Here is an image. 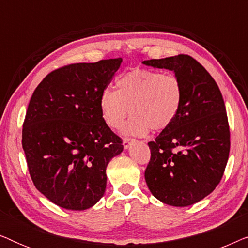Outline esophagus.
<instances>
[{
	"mask_svg": "<svg viewBox=\"0 0 248 248\" xmlns=\"http://www.w3.org/2000/svg\"><path fill=\"white\" fill-rule=\"evenodd\" d=\"M133 142H134V139L124 138V140H123V147H124V149H128V147H130L131 143H133Z\"/></svg>",
	"mask_w": 248,
	"mask_h": 248,
	"instance_id": "obj_1",
	"label": "esophagus"
}]
</instances>
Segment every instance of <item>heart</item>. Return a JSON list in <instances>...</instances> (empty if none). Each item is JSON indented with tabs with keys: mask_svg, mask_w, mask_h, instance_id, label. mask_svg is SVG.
I'll use <instances>...</instances> for the list:
<instances>
[{
	"mask_svg": "<svg viewBox=\"0 0 248 248\" xmlns=\"http://www.w3.org/2000/svg\"><path fill=\"white\" fill-rule=\"evenodd\" d=\"M117 90L105 88L99 97V109L105 123L118 128L132 117L124 133L144 135L164 131L174 123L183 103V84L176 74L148 69H133L116 80Z\"/></svg>",
	"mask_w": 248,
	"mask_h": 248,
	"instance_id": "heart-1",
	"label": "heart"
}]
</instances>
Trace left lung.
Masks as SVG:
<instances>
[{
  "instance_id": "left-lung-1",
  "label": "left lung",
  "mask_w": 248,
  "mask_h": 248,
  "mask_svg": "<svg viewBox=\"0 0 248 248\" xmlns=\"http://www.w3.org/2000/svg\"><path fill=\"white\" fill-rule=\"evenodd\" d=\"M172 71L182 81L183 103L170 126L149 142L147 185L159 201L188 206L213 192L221 181L230 150L225 101L213 78L188 55L142 62Z\"/></svg>"
}]
</instances>
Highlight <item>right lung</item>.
Segmentation results:
<instances>
[{
	"label": "right lung",
	"instance_id": "1",
	"mask_svg": "<svg viewBox=\"0 0 248 248\" xmlns=\"http://www.w3.org/2000/svg\"><path fill=\"white\" fill-rule=\"evenodd\" d=\"M122 59L77 63L44 78L29 101L22 148L33 185L56 205L89 209L103 198L106 168L123 151L101 117L99 97Z\"/></svg>",
	"mask_w": 248,
	"mask_h": 248
}]
</instances>
